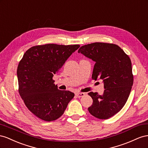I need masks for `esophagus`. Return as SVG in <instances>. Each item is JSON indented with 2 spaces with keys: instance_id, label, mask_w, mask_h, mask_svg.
Segmentation results:
<instances>
[{
  "instance_id": "esophagus-1",
  "label": "esophagus",
  "mask_w": 148,
  "mask_h": 148,
  "mask_svg": "<svg viewBox=\"0 0 148 148\" xmlns=\"http://www.w3.org/2000/svg\"><path fill=\"white\" fill-rule=\"evenodd\" d=\"M75 95L77 96V97L80 98V97H84V95H85V94H84V93L78 92V93H76V94H75Z\"/></svg>"
}]
</instances>
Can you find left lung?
Masks as SVG:
<instances>
[{
	"mask_svg": "<svg viewBox=\"0 0 148 148\" xmlns=\"http://www.w3.org/2000/svg\"><path fill=\"white\" fill-rule=\"evenodd\" d=\"M95 64L92 78L102 79V95L88 93L93 103L88 110L92 115L106 120L120 111L130 95L133 84L132 66L129 56L119 46L105 43L84 45L78 50Z\"/></svg>",
	"mask_w": 148,
	"mask_h": 148,
	"instance_id": "obj_1",
	"label": "left lung"
}]
</instances>
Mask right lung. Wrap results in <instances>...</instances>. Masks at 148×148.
<instances>
[{"mask_svg": "<svg viewBox=\"0 0 148 148\" xmlns=\"http://www.w3.org/2000/svg\"><path fill=\"white\" fill-rule=\"evenodd\" d=\"M80 45L46 44L33 46L23 54L17 67L18 92L28 109L39 119H59L74 94L61 90L53 80Z\"/></svg>", "mask_w": 148, "mask_h": 148, "instance_id": "1", "label": "right lung"}]
</instances>
